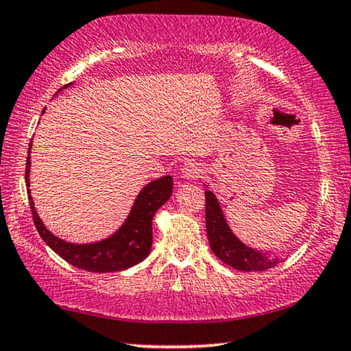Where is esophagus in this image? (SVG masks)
Masks as SVG:
<instances>
[{"mask_svg": "<svg viewBox=\"0 0 351 351\" xmlns=\"http://www.w3.org/2000/svg\"><path fill=\"white\" fill-rule=\"evenodd\" d=\"M200 173H202V167H200V163L195 160H186L183 165H181V175H183V178L186 180L199 178Z\"/></svg>", "mask_w": 351, "mask_h": 351, "instance_id": "esophagus-1", "label": "esophagus"}]
</instances>
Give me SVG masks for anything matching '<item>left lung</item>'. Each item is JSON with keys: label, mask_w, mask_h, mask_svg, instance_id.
Masks as SVG:
<instances>
[{"label": "left lung", "mask_w": 351, "mask_h": 351, "mask_svg": "<svg viewBox=\"0 0 351 351\" xmlns=\"http://www.w3.org/2000/svg\"><path fill=\"white\" fill-rule=\"evenodd\" d=\"M205 226L210 249L219 260L239 271H266L276 266L281 258H274L268 252L255 250L241 242L228 226L219 202L212 191H205Z\"/></svg>", "instance_id": "1"}]
</instances>
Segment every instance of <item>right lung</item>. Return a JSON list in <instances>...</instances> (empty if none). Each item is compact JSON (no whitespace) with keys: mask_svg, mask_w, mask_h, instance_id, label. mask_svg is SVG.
Returning a JSON list of instances; mask_svg holds the SVG:
<instances>
[{"mask_svg":"<svg viewBox=\"0 0 351 351\" xmlns=\"http://www.w3.org/2000/svg\"><path fill=\"white\" fill-rule=\"evenodd\" d=\"M30 147L25 167L27 186H30ZM171 191V176H162V178L154 180L152 183L144 186L134 200L132 212L121 224V228H119V231H115L107 239L93 242V244H72V242L62 241L54 236L36 213L30 191H27V194H29L36 231L60 258L77 268L93 271V273H114V271H123L130 266L141 263L149 255L152 247V218L157 210L170 199Z\"/></svg>","mask_w":351,"mask_h":351,"instance_id":"1","label":"right lung"}]
</instances>
